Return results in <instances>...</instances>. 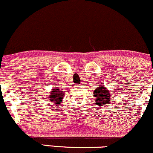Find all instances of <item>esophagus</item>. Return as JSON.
Instances as JSON below:
<instances>
[{
    "instance_id": "1",
    "label": "esophagus",
    "mask_w": 153,
    "mask_h": 153,
    "mask_svg": "<svg viewBox=\"0 0 153 153\" xmlns=\"http://www.w3.org/2000/svg\"><path fill=\"white\" fill-rule=\"evenodd\" d=\"M76 86H80V85H77Z\"/></svg>"
}]
</instances>
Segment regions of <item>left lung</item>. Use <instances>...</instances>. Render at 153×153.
<instances>
[{"mask_svg":"<svg viewBox=\"0 0 153 153\" xmlns=\"http://www.w3.org/2000/svg\"><path fill=\"white\" fill-rule=\"evenodd\" d=\"M93 94L95 97L96 105L101 107L106 106V104H109L111 101H114L111 98V96H113V94L103 85H99L97 88L95 89Z\"/></svg>","mask_w":153,"mask_h":153,"instance_id":"1","label":"left lung"}]
</instances>
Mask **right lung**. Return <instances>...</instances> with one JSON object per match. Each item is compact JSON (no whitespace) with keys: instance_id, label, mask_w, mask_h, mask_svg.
Masks as SVG:
<instances>
[{"instance_id":"obj_1","label":"right lung","mask_w":153,"mask_h":153,"mask_svg":"<svg viewBox=\"0 0 153 153\" xmlns=\"http://www.w3.org/2000/svg\"><path fill=\"white\" fill-rule=\"evenodd\" d=\"M49 101L50 102L54 103L55 106H60L59 103L62 101L63 98L65 97V91H62L57 88V87H53L50 93L48 94Z\"/></svg>"}]
</instances>
